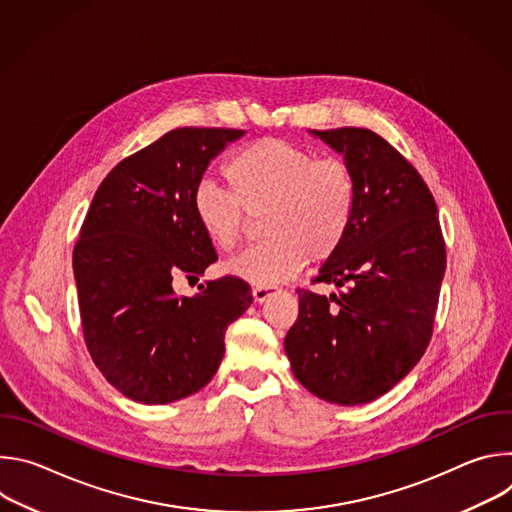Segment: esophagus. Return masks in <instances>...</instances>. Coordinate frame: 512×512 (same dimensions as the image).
<instances>
[{
    "instance_id": "34e87169",
    "label": "esophagus",
    "mask_w": 512,
    "mask_h": 512,
    "mask_svg": "<svg viewBox=\"0 0 512 512\" xmlns=\"http://www.w3.org/2000/svg\"><path fill=\"white\" fill-rule=\"evenodd\" d=\"M273 294H277V287L275 285H255L253 287V298H255L257 304H263Z\"/></svg>"
}]
</instances>
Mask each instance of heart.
<instances>
[{
    "label": "heart",
    "instance_id": "b5f03b06",
    "mask_svg": "<svg viewBox=\"0 0 512 512\" xmlns=\"http://www.w3.org/2000/svg\"><path fill=\"white\" fill-rule=\"evenodd\" d=\"M229 178L233 188L200 180L192 198L194 212L206 235L221 247H233L241 239L249 210L269 212V239L229 263L247 281L267 285L294 277L306 257H328L350 227L356 182L342 160H318L298 143L267 137L231 160Z\"/></svg>",
    "mask_w": 512,
    "mask_h": 512
}]
</instances>
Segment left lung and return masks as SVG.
Segmentation results:
<instances>
[{"mask_svg": "<svg viewBox=\"0 0 512 512\" xmlns=\"http://www.w3.org/2000/svg\"><path fill=\"white\" fill-rule=\"evenodd\" d=\"M344 156L356 182L350 227L314 279L298 289L285 336L296 379L316 397L362 405L391 391L423 356L446 273L435 200L419 172L371 129L310 131Z\"/></svg>", "mask_w": 512, "mask_h": 512, "instance_id": "obj_1", "label": "left lung"}]
</instances>
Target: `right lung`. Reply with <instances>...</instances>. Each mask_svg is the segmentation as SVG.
I'll list each match as a JSON object with an SVG mask.
<instances>
[{
  "label": "right lung",
  "instance_id": "add662e5",
  "mask_svg": "<svg viewBox=\"0 0 512 512\" xmlns=\"http://www.w3.org/2000/svg\"><path fill=\"white\" fill-rule=\"evenodd\" d=\"M241 129L180 127L119 162L101 182L72 253L87 348L125 397L164 405L200 391L225 354L229 324L253 296L227 275L176 296L216 261L194 212L208 164Z\"/></svg>",
  "mask_w": 512,
  "mask_h": 512
}]
</instances>
